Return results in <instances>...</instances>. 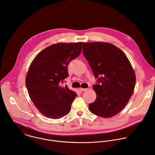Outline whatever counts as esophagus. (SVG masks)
I'll list each match as a JSON object with an SVG mask.
<instances>
[{
  "mask_svg": "<svg viewBox=\"0 0 155 155\" xmlns=\"http://www.w3.org/2000/svg\"><path fill=\"white\" fill-rule=\"evenodd\" d=\"M80 91L83 92V91H86V90H87V89H85V88H81V87H80Z\"/></svg>",
  "mask_w": 155,
  "mask_h": 155,
  "instance_id": "esophagus-1",
  "label": "esophagus"
}]
</instances>
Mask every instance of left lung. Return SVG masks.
<instances>
[{"mask_svg": "<svg viewBox=\"0 0 155 155\" xmlns=\"http://www.w3.org/2000/svg\"><path fill=\"white\" fill-rule=\"evenodd\" d=\"M83 54L91 66L97 84V98L89 104L90 111L108 118L119 113L132 95L136 76L126 55L112 44L83 42Z\"/></svg>", "mask_w": 155, "mask_h": 155, "instance_id": "left-lung-1", "label": "left lung"}]
</instances>
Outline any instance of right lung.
<instances>
[{"label":"right lung","mask_w":155,"mask_h":155,"mask_svg":"<svg viewBox=\"0 0 155 155\" xmlns=\"http://www.w3.org/2000/svg\"><path fill=\"white\" fill-rule=\"evenodd\" d=\"M81 48L82 42L51 45L30 64L26 87L35 106L45 117L57 119L70 112L77 94L61 84L69 77L68 65L79 56Z\"/></svg>","instance_id":"obj_1"}]
</instances>
